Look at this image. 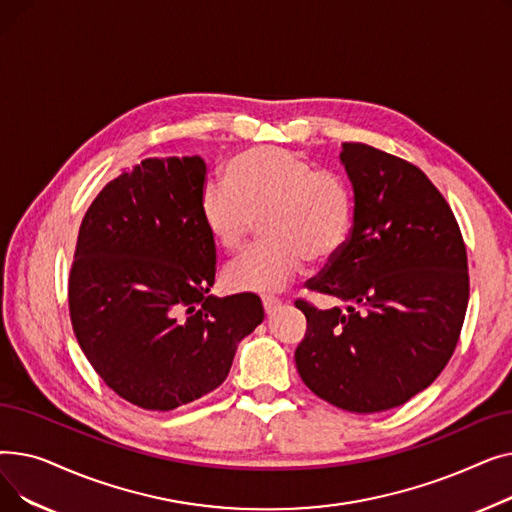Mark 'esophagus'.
<instances>
[{"label": "esophagus", "mask_w": 512, "mask_h": 512, "mask_svg": "<svg viewBox=\"0 0 512 512\" xmlns=\"http://www.w3.org/2000/svg\"><path fill=\"white\" fill-rule=\"evenodd\" d=\"M261 301H263V309H265V313H267V315L274 313V311L282 305V301H280L278 297H272V294H263Z\"/></svg>", "instance_id": "1"}]
</instances>
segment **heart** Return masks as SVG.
<instances>
[{"label":"heart","mask_w":512,"mask_h":512,"mask_svg":"<svg viewBox=\"0 0 512 512\" xmlns=\"http://www.w3.org/2000/svg\"><path fill=\"white\" fill-rule=\"evenodd\" d=\"M226 182L201 195V220L226 253L245 245L255 220H263V245L247 251L226 272L240 292L282 290L307 259L338 255L351 232L353 201L342 178L315 170L307 157L284 147H253L226 164Z\"/></svg>","instance_id":"obj_1"}]
</instances>
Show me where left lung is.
I'll use <instances>...</instances> for the list:
<instances>
[{"instance_id": "obj_1", "label": "left lung", "mask_w": 512, "mask_h": 512, "mask_svg": "<svg viewBox=\"0 0 512 512\" xmlns=\"http://www.w3.org/2000/svg\"><path fill=\"white\" fill-rule=\"evenodd\" d=\"M340 164L353 186V230L309 290L344 309L294 303L307 317L294 361L330 405L380 413L405 405L450 361L469 303L467 251L417 166L363 143H342Z\"/></svg>"}]
</instances>
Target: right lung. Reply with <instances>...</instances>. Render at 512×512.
<instances>
[{"label": "right lung", "instance_id": "right-lung-1", "mask_svg": "<svg viewBox=\"0 0 512 512\" xmlns=\"http://www.w3.org/2000/svg\"><path fill=\"white\" fill-rule=\"evenodd\" d=\"M205 161L145 159L87 209L68 280L76 340L101 380L147 411L188 405L226 378L263 321L253 292L215 299L201 220Z\"/></svg>", "mask_w": 512, "mask_h": 512}]
</instances>
